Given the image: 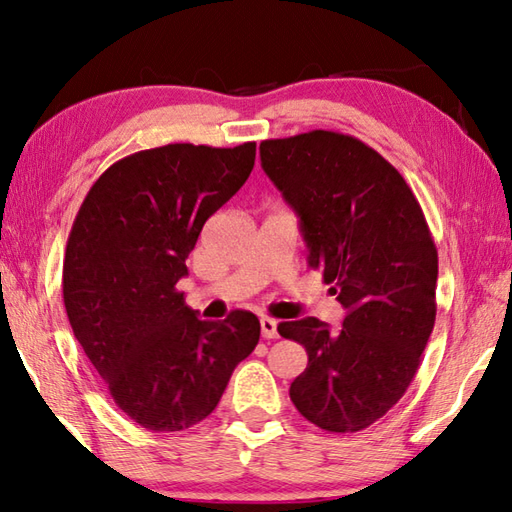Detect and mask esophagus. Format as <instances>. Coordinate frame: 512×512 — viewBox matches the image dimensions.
I'll return each mask as SVG.
<instances>
[{
	"mask_svg": "<svg viewBox=\"0 0 512 512\" xmlns=\"http://www.w3.org/2000/svg\"><path fill=\"white\" fill-rule=\"evenodd\" d=\"M260 333L265 339H278V322L274 317H260Z\"/></svg>",
	"mask_w": 512,
	"mask_h": 512,
	"instance_id": "34e87169",
	"label": "esophagus"
}]
</instances>
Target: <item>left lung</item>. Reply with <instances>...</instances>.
Returning <instances> with one entry per match:
<instances>
[{
    "mask_svg": "<svg viewBox=\"0 0 512 512\" xmlns=\"http://www.w3.org/2000/svg\"><path fill=\"white\" fill-rule=\"evenodd\" d=\"M267 177L300 217L309 267L346 309L278 333L309 363L289 396L313 425L348 434L372 425L410 388L436 322L438 252L399 170L352 135L309 131L260 142Z\"/></svg>",
    "mask_w": 512,
    "mask_h": 512,
    "instance_id": "8db88e82",
    "label": "left lung"
}]
</instances>
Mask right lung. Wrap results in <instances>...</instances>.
Instances as JSON below:
<instances>
[{"label": "right lung", "mask_w": 512, "mask_h": 512, "mask_svg": "<svg viewBox=\"0 0 512 512\" xmlns=\"http://www.w3.org/2000/svg\"><path fill=\"white\" fill-rule=\"evenodd\" d=\"M254 160L256 142L133 153L96 179L74 219L63 260L74 337L120 410L151 431L210 416L258 344L254 313L199 320L177 291L203 223L245 184Z\"/></svg>", "instance_id": "add662e5"}]
</instances>
